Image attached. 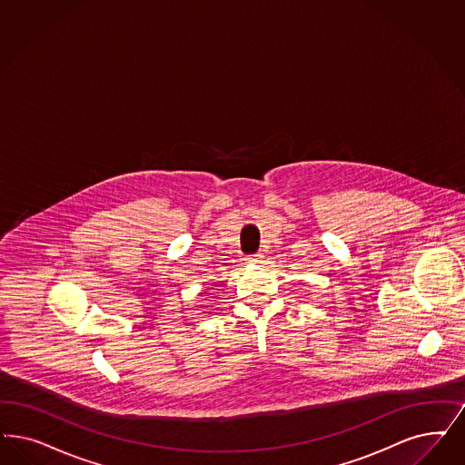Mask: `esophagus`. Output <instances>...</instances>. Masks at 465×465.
<instances>
[{
  "mask_svg": "<svg viewBox=\"0 0 465 465\" xmlns=\"http://www.w3.org/2000/svg\"><path fill=\"white\" fill-rule=\"evenodd\" d=\"M261 257L262 256L257 252V254H251V256L245 257V261H247V262H259V261H261Z\"/></svg>",
  "mask_w": 465,
  "mask_h": 465,
  "instance_id": "34e87169",
  "label": "esophagus"
}]
</instances>
